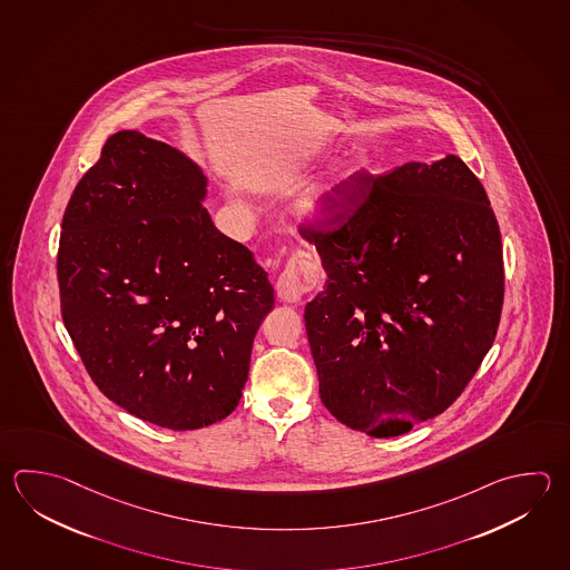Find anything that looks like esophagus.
<instances>
[{"label": "esophagus", "instance_id": "1", "mask_svg": "<svg viewBox=\"0 0 570 570\" xmlns=\"http://www.w3.org/2000/svg\"><path fill=\"white\" fill-rule=\"evenodd\" d=\"M311 291V282L304 272L292 269V272H282L276 284V292L282 302H301L302 296Z\"/></svg>", "mask_w": 570, "mask_h": 570}]
</instances>
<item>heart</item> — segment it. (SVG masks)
Wrapping results in <instances>:
<instances>
[{"mask_svg":"<svg viewBox=\"0 0 570 570\" xmlns=\"http://www.w3.org/2000/svg\"><path fill=\"white\" fill-rule=\"evenodd\" d=\"M368 165L366 150H353L344 161L336 165L321 181L314 183L302 194L298 214L308 222L324 224L341 214L355 191L356 181Z\"/></svg>","mask_w":570,"mask_h":570,"instance_id":"heart-1","label":"heart"}]
</instances>
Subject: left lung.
Instances as JSON below:
<instances>
[{"instance_id": "left-lung-1", "label": "left lung", "mask_w": 570, "mask_h": 570, "mask_svg": "<svg viewBox=\"0 0 570 570\" xmlns=\"http://www.w3.org/2000/svg\"><path fill=\"white\" fill-rule=\"evenodd\" d=\"M301 234L328 276L304 312L324 407L373 438L443 413L504 304L500 227L472 169L448 155L363 173L341 214Z\"/></svg>"}]
</instances>
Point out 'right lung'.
<instances>
[{
    "label": "right lung",
    "mask_w": 570,
    "mask_h": 570,
    "mask_svg": "<svg viewBox=\"0 0 570 570\" xmlns=\"http://www.w3.org/2000/svg\"><path fill=\"white\" fill-rule=\"evenodd\" d=\"M205 183L179 150L119 130L62 217L66 331L110 401L167 430L207 428L237 407L274 306L252 252L214 226Z\"/></svg>",
    "instance_id": "right-lung-1"
}]
</instances>
